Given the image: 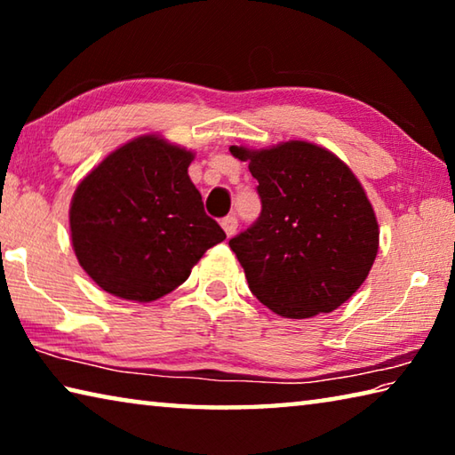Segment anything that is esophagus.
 <instances>
[{
	"instance_id": "obj_1",
	"label": "esophagus",
	"mask_w": 455,
	"mask_h": 455,
	"mask_svg": "<svg viewBox=\"0 0 455 455\" xmlns=\"http://www.w3.org/2000/svg\"><path fill=\"white\" fill-rule=\"evenodd\" d=\"M220 227H222V230H225V233H227V236H233V235L236 233V228H238V220H236L235 214H230V217L222 219V220H220Z\"/></svg>"
}]
</instances>
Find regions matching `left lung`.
<instances>
[{
  "label": "left lung",
  "instance_id": "8db88e82",
  "mask_svg": "<svg viewBox=\"0 0 455 455\" xmlns=\"http://www.w3.org/2000/svg\"><path fill=\"white\" fill-rule=\"evenodd\" d=\"M255 176L260 217L228 246L260 303L287 319L331 313L371 271L379 227L351 168L323 146H230Z\"/></svg>",
  "mask_w": 455,
  "mask_h": 455
}]
</instances>
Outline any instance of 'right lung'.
<instances>
[{"label": "right lung", "mask_w": 455, "mask_h": 455, "mask_svg": "<svg viewBox=\"0 0 455 455\" xmlns=\"http://www.w3.org/2000/svg\"><path fill=\"white\" fill-rule=\"evenodd\" d=\"M192 160L195 152L146 134L108 154L78 184L72 246L98 287L126 301H156L225 241L190 180Z\"/></svg>", "instance_id": "1"}]
</instances>
